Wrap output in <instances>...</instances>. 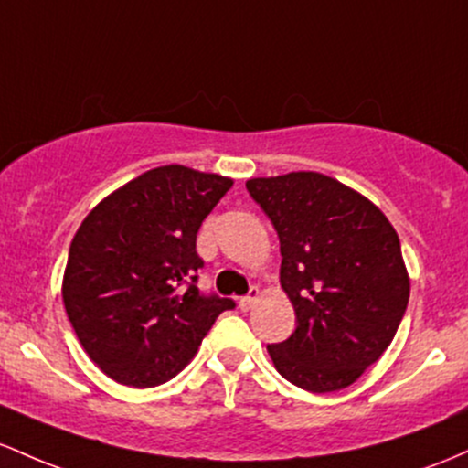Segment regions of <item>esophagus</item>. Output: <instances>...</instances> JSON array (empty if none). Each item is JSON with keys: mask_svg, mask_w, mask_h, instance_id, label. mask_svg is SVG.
I'll list each match as a JSON object with an SVG mask.
<instances>
[{"mask_svg": "<svg viewBox=\"0 0 468 468\" xmlns=\"http://www.w3.org/2000/svg\"><path fill=\"white\" fill-rule=\"evenodd\" d=\"M259 298H261V290H259V287H251L248 296L240 298V303H239L240 309H243V312H250V309L254 307L256 303H259Z\"/></svg>", "mask_w": 468, "mask_h": 468, "instance_id": "34e87169", "label": "esophagus"}]
</instances>
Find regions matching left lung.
Masks as SVG:
<instances>
[{"label": "left lung", "instance_id": "8db88e82", "mask_svg": "<svg viewBox=\"0 0 468 468\" xmlns=\"http://www.w3.org/2000/svg\"><path fill=\"white\" fill-rule=\"evenodd\" d=\"M281 240L296 332L267 345L276 371L312 393L354 385L385 354L409 303L400 239L378 206L320 172L245 183Z\"/></svg>", "mask_w": 468, "mask_h": 468}]
</instances>
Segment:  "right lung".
Here are the masks:
<instances>
[{
	"instance_id": "1",
	"label": "right lung",
	"mask_w": 468,
	"mask_h": 468,
	"mask_svg": "<svg viewBox=\"0 0 468 468\" xmlns=\"http://www.w3.org/2000/svg\"><path fill=\"white\" fill-rule=\"evenodd\" d=\"M232 183L161 165L108 194L79 225L61 298L81 347L119 385L148 389L175 378L234 307L197 287V232Z\"/></svg>"
}]
</instances>
